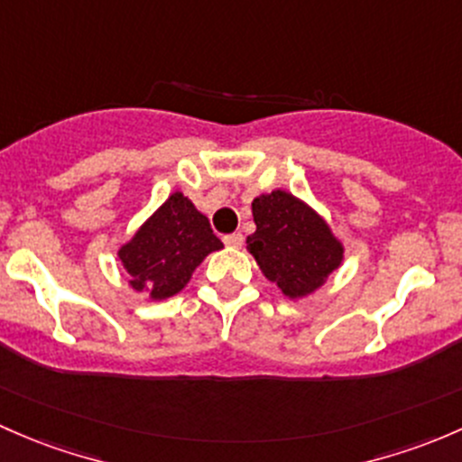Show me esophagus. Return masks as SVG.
<instances>
[{"mask_svg": "<svg viewBox=\"0 0 462 462\" xmlns=\"http://www.w3.org/2000/svg\"><path fill=\"white\" fill-rule=\"evenodd\" d=\"M242 242H245L242 233H229V236H225V245L231 246V249H240Z\"/></svg>", "mask_w": 462, "mask_h": 462, "instance_id": "1", "label": "esophagus"}]
</instances>
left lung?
<instances>
[{
  "label": "left lung",
  "mask_w": 462,
  "mask_h": 462,
  "mask_svg": "<svg viewBox=\"0 0 462 462\" xmlns=\"http://www.w3.org/2000/svg\"><path fill=\"white\" fill-rule=\"evenodd\" d=\"M255 233L246 249L269 282L291 300L309 296L340 266L345 246L307 202L275 189L251 202Z\"/></svg>",
  "instance_id": "left-lung-1"
}]
</instances>
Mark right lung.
<instances>
[{"label": "right lung", "mask_w": 462, "mask_h": 462, "mask_svg": "<svg viewBox=\"0 0 462 462\" xmlns=\"http://www.w3.org/2000/svg\"><path fill=\"white\" fill-rule=\"evenodd\" d=\"M217 249L222 242L207 216L184 193L175 191L117 255L135 291L149 293L151 300H166L182 291L196 266Z\"/></svg>", "instance_id": "1"}]
</instances>
